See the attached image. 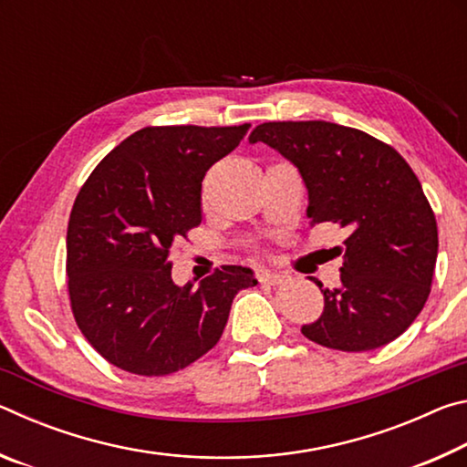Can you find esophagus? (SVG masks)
Masks as SVG:
<instances>
[{
	"mask_svg": "<svg viewBox=\"0 0 467 467\" xmlns=\"http://www.w3.org/2000/svg\"><path fill=\"white\" fill-rule=\"evenodd\" d=\"M257 280L264 282V284H272V286H275V284H280L284 280V275L278 274V272H270V270H259L257 272Z\"/></svg>",
	"mask_w": 467,
	"mask_h": 467,
	"instance_id": "34e87169",
	"label": "esophagus"
}]
</instances>
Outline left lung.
Here are the masks:
<instances>
[{
	"instance_id": "1",
	"label": "left lung",
	"mask_w": 467,
	"mask_h": 467,
	"mask_svg": "<svg viewBox=\"0 0 467 467\" xmlns=\"http://www.w3.org/2000/svg\"><path fill=\"white\" fill-rule=\"evenodd\" d=\"M249 141L298 169L311 226L336 223L348 233L336 247L342 284L321 290L326 306L303 336L344 352L400 337L431 295L439 251L437 220L410 164L368 133L327 121L262 123Z\"/></svg>"
}]
</instances>
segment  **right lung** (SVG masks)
Wrapping results in <instances>:
<instances>
[{
	"instance_id": "add662e5",
	"label": "right lung",
	"mask_w": 467,
	"mask_h": 467,
	"mask_svg": "<svg viewBox=\"0 0 467 467\" xmlns=\"http://www.w3.org/2000/svg\"><path fill=\"white\" fill-rule=\"evenodd\" d=\"M251 125L144 128L102 158L67 224V288L78 327L102 358L133 375L177 373L223 336L251 267L223 265L177 286L169 253L202 223V181Z\"/></svg>"
}]
</instances>
